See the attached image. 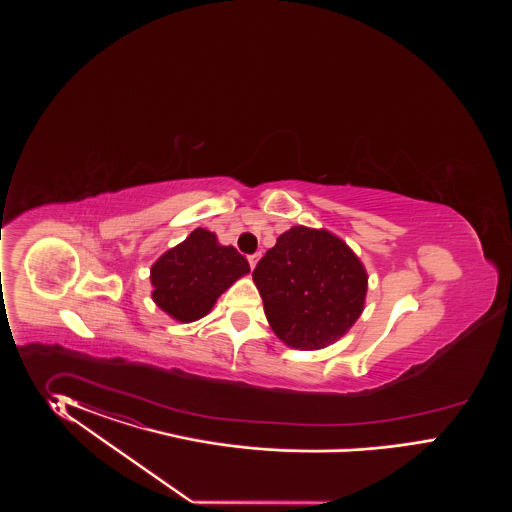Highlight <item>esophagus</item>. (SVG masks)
Here are the masks:
<instances>
[{"instance_id":"esophagus-1","label":"esophagus","mask_w":512,"mask_h":512,"mask_svg":"<svg viewBox=\"0 0 512 512\" xmlns=\"http://www.w3.org/2000/svg\"><path fill=\"white\" fill-rule=\"evenodd\" d=\"M259 259H261V255H259V253H255V255H249V266H251V268H255V266H257V263H259Z\"/></svg>"}]
</instances>
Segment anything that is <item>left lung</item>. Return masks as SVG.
I'll list each match as a JSON object with an SVG mask.
<instances>
[{
  "instance_id": "8db88e82",
  "label": "left lung",
  "mask_w": 512,
  "mask_h": 512,
  "mask_svg": "<svg viewBox=\"0 0 512 512\" xmlns=\"http://www.w3.org/2000/svg\"><path fill=\"white\" fill-rule=\"evenodd\" d=\"M253 281L274 334L300 351H317L345 336L368 293V272L357 253L340 236L304 225L279 234Z\"/></svg>"
}]
</instances>
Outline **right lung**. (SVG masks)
I'll return each instance as SVG.
<instances>
[{"label":"right lung","mask_w":512,"mask_h":512,"mask_svg":"<svg viewBox=\"0 0 512 512\" xmlns=\"http://www.w3.org/2000/svg\"><path fill=\"white\" fill-rule=\"evenodd\" d=\"M246 274L248 259L199 227L152 264V300L174 321L193 323L210 313L217 298Z\"/></svg>","instance_id":"right-lung-1"}]
</instances>
